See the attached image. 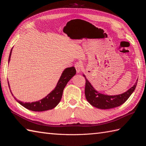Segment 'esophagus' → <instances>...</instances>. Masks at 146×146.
I'll list each match as a JSON object with an SVG mask.
<instances>
[{
  "label": "esophagus",
  "instance_id": "34e87169",
  "mask_svg": "<svg viewBox=\"0 0 146 146\" xmlns=\"http://www.w3.org/2000/svg\"><path fill=\"white\" fill-rule=\"evenodd\" d=\"M82 64L80 62H77V63L75 64V68H76V71H77V73H79L82 70Z\"/></svg>",
  "mask_w": 146,
  "mask_h": 146
}]
</instances>
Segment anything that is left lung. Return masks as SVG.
<instances>
[{"label": "left lung", "instance_id": "left-lung-1", "mask_svg": "<svg viewBox=\"0 0 146 146\" xmlns=\"http://www.w3.org/2000/svg\"><path fill=\"white\" fill-rule=\"evenodd\" d=\"M83 76L85 77L86 80L85 94L86 100L93 107L103 110L113 108L123 104L133 93L137 85V82H136L133 86L122 94L108 96L96 91L87 80L85 75L83 74Z\"/></svg>", "mask_w": 146, "mask_h": 146}]
</instances>
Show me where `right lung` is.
I'll list each match as a JSON object with an SVG mask.
<instances>
[{
	"label": "right lung",
	"instance_id": "right-lung-1",
	"mask_svg": "<svg viewBox=\"0 0 146 146\" xmlns=\"http://www.w3.org/2000/svg\"><path fill=\"white\" fill-rule=\"evenodd\" d=\"M12 48L10 51V54L9 56V59H8V63H9L10 61V57L11 55ZM76 74V70L74 67L67 68H66L62 74L59 79V80L56 84V86L54 88V90H52L49 94L47 96H46L44 98L42 99L41 100H39L36 102H23L20 100H18L15 98V96L14 98L15 100L21 104L24 107L27 108L28 110H32L33 111H47L48 110H52L56 106L59 104L60 102L61 98H62L63 92L64 90V88L67 85L68 82ZM8 86L10 87L9 85V82H8ZM11 93L12 96L13 94L11 91Z\"/></svg>",
	"mask_w": 146,
	"mask_h": 146
}]
</instances>
